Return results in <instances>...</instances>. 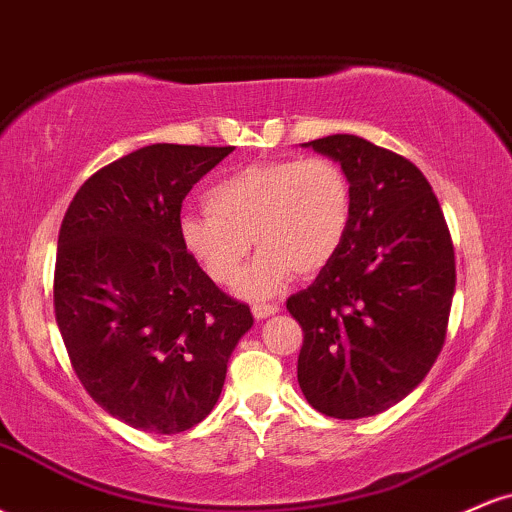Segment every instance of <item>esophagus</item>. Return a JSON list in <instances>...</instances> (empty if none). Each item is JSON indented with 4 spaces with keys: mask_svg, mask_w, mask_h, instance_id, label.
Listing matches in <instances>:
<instances>
[{
    "mask_svg": "<svg viewBox=\"0 0 512 512\" xmlns=\"http://www.w3.org/2000/svg\"><path fill=\"white\" fill-rule=\"evenodd\" d=\"M276 313H279V305H274V303H255V305H252V315H255L257 320H264V317L276 315Z\"/></svg>",
    "mask_w": 512,
    "mask_h": 512,
    "instance_id": "esophagus-1",
    "label": "esophagus"
}]
</instances>
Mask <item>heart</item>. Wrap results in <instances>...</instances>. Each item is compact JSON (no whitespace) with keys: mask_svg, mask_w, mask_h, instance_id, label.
Segmentation results:
<instances>
[{"mask_svg":"<svg viewBox=\"0 0 512 512\" xmlns=\"http://www.w3.org/2000/svg\"><path fill=\"white\" fill-rule=\"evenodd\" d=\"M204 214L180 219V240L211 281L240 279L248 298L272 296L291 279L320 274L342 250L354 216L346 170L325 156L264 161L233 170L204 192Z\"/></svg>","mask_w":512,"mask_h":512,"instance_id":"obj_1","label":"heart"}]
</instances>
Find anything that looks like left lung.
Listing matches in <instances>:
<instances>
[{"label":"left lung","instance_id":"8db88e82","mask_svg":"<svg viewBox=\"0 0 512 512\" xmlns=\"http://www.w3.org/2000/svg\"><path fill=\"white\" fill-rule=\"evenodd\" d=\"M346 170L354 216L339 255L286 308L303 330L298 385L320 414L395 407L445 344L455 250L431 185L404 156L356 134L315 139Z\"/></svg>","mask_w":512,"mask_h":512}]
</instances>
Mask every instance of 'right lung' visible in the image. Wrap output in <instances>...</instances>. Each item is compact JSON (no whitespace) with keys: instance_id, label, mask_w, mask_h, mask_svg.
Returning a JSON list of instances; mask_svg holds the SVG:
<instances>
[{"instance_id":"right-lung-1","label":"right lung","mask_w":512,"mask_h":512,"mask_svg":"<svg viewBox=\"0 0 512 512\" xmlns=\"http://www.w3.org/2000/svg\"><path fill=\"white\" fill-rule=\"evenodd\" d=\"M233 146L151 144L79 187L64 214L55 317L76 378L139 431L197 426L252 327L180 240L182 199Z\"/></svg>"}]
</instances>
